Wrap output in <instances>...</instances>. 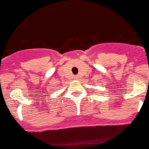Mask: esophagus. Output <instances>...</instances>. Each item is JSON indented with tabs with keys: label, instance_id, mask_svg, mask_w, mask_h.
I'll return each instance as SVG.
<instances>
[{
	"label": "esophagus",
	"instance_id": "esophagus-1",
	"mask_svg": "<svg viewBox=\"0 0 149 149\" xmlns=\"http://www.w3.org/2000/svg\"><path fill=\"white\" fill-rule=\"evenodd\" d=\"M75 79H78V77H75Z\"/></svg>",
	"mask_w": 149,
	"mask_h": 149
}]
</instances>
